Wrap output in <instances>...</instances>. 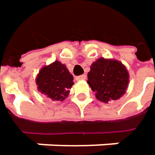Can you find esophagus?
I'll use <instances>...</instances> for the list:
<instances>
[{
  "label": "esophagus",
  "mask_w": 155,
  "mask_h": 155,
  "mask_svg": "<svg viewBox=\"0 0 155 155\" xmlns=\"http://www.w3.org/2000/svg\"><path fill=\"white\" fill-rule=\"evenodd\" d=\"M86 78L85 75H80V76H77L76 77V80L77 81H81V80H84Z\"/></svg>",
  "instance_id": "obj_1"
}]
</instances>
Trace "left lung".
Masks as SVG:
<instances>
[{
    "label": "left lung",
    "instance_id": "1",
    "mask_svg": "<svg viewBox=\"0 0 155 155\" xmlns=\"http://www.w3.org/2000/svg\"><path fill=\"white\" fill-rule=\"evenodd\" d=\"M87 83L100 101L107 103L118 100L125 94L129 83V72L116 60L100 58L91 66Z\"/></svg>",
    "mask_w": 155,
    "mask_h": 155
}]
</instances>
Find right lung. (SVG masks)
Returning a JSON list of instances; mask_svg holds the SVG:
<instances>
[{
  "mask_svg": "<svg viewBox=\"0 0 155 155\" xmlns=\"http://www.w3.org/2000/svg\"><path fill=\"white\" fill-rule=\"evenodd\" d=\"M73 84V77L69 70L58 61L44 66L36 78L38 91L53 101H64Z\"/></svg>",
  "mask_w": 155,
  "mask_h": 155,
  "instance_id": "obj_1",
  "label": "right lung"
}]
</instances>
